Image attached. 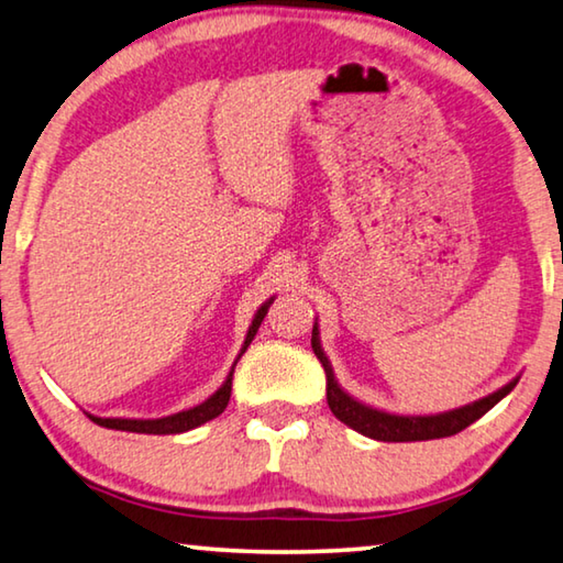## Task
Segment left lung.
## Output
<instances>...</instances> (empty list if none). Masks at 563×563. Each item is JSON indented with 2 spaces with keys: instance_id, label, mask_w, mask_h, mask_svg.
Returning a JSON list of instances; mask_svg holds the SVG:
<instances>
[{
  "instance_id": "left-lung-1",
  "label": "left lung",
  "mask_w": 563,
  "mask_h": 563,
  "mask_svg": "<svg viewBox=\"0 0 563 563\" xmlns=\"http://www.w3.org/2000/svg\"><path fill=\"white\" fill-rule=\"evenodd\" d=\"M310 345H313V353L318 355L320 365L325 371V396H328V406L333 410V416L338 421H343L345 426H351L353 431H358L368 439L376 441H388V443H404V441H431V439H445V435H456L463 428H468L474 421H478L481 416L488 413L498 400L506 398L511 394L519 378H514L511 383H506L504 388H498L496 394H490L481 400H474V404L445 410V413H435V416H396V413H386V410H378L373 406H365L361 400H355L353 396H347L345 390L338 386L333 365H330L328 355L323 353V345H320V333H318V323L313 325V338H310Z\"/></svg>"
}]
</instances>
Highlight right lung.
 Masks as SVG:
<instances>
[{"mask_svg":"<svg viewBox=\"0 0 563 563\" xmlns=\"http://www.w3.org/2000/svg\"><path fill=\"white\" fill-rule=\"evenodd\" d=\"M273 298L263 302L261 308H257V313L253 318V323H250L247 328V335H245V343L243 347H240L238 358L233 363V368H230L228 378L222 386L212 394L208 400H202L200 406L195 408H187V410H180V413H173V416H165V418H100V416H92L87 413L89 418L97 426H104V428H114V431H130V433H155V435H167V433H185L190 431V428H198L202 423L212 421V418H218L222 410L228 408V400H230V390H233V373H235V365L238 361L243 358V353L247 351V345L253 343V338L257 333V328H261L263 318L267 313V308H271Z\"/></svg>","mask_w":563,"mask_h":563,"instance_id":"obj_1","label":"right lung"}]
</instances>
